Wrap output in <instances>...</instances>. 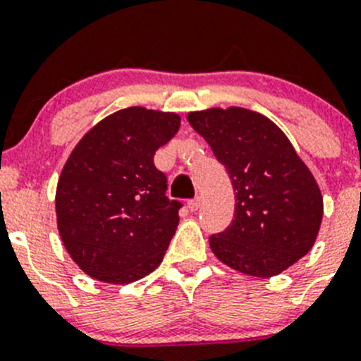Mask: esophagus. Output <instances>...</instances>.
<instances>
[{
  "label": "esophagus",
  "instance_id": "1",
  "mask_svg": "<svg viewBox=\"0 0 361 361\" xmlns=\"http://www.w3.org/2000/svg\"><path fill=\"white\" fill-rule=\"evenodd\" d=\"M199 206H201V197H194L188 201V209H190V212H197Z\"/></svg>",
  "mask_w": 361,
  "mask_h": 361
}]
</instances>
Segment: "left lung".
Here are the masks:
<instances>
[{"label":"left lung","mask_w":361,"mask_h":361,"mask_svg":"<svg viewBox=\"0 0 361 361\" xmlns=\"http://www.w3.org/2000/svg\"><path fill=\"white\" fill-rule=\"evenodd\" d=\"M188 123L224 164L236 190L234 220L209 236L229 268L268 279L312 248L323 195L309 167L271 120L243 107L188 113Z\"/></svg>","instance_id":"left-lung-1"}]
</instances>
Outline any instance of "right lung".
Wrapping results in <instances>:
<instances>
[{
	"label": "right lung",
	"mask_w": 361,
	"mask_h": 361,
	"mask_svg": "<svg viewBox=\"0 0 361 361\" xmlns=\"http://www.w3.org/2000/svg\"><path fill=\"white\" fill-rule=\"evenodd\" d=\"M174 113L128 107L104 118L70 153L56 188L63 245L84 274L130 284L152 274L176 233L180 201L153 164L180 130Z\"/></svg>",
	"instance_id": "add662e5"
}]
</instances>
